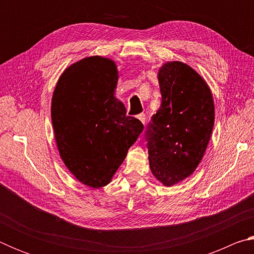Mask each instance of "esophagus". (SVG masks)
<instances>
[{
  "mask_svg": "<svg viewBox=\"0 0 254 254\" xmlns=\"http://www.w3.org/2000/svg\"><path fill=\"white\" fill-rule=\"evenodd\" d=\"M137 119H139L140 120V121L141 122H142L143 124L145 123V114L144 113H141V114H139V115H137V117H136Z\"/></svg>",
  "mask_w": 254,
  "mask_h": 254,
  "instance_id": "1",
  "label": "esophagus"
}]
</instances>
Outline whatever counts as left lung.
Here are the masks:
<instances>
[{
    "mask_svg": "<svg viewBox=\"0 0 254 254\" xmlns=\"http://www.w3.org/2000/svg\"><path fill=\"white\" fill-rule=\"evenodd\" d=\"M158 79L161 105L145 131L149 162L154 177L173 186L203 159L214 127V103L206 81L186 64H165Z\"/></svg>",
    "mask_w": 254,
    "mask_h": 254,
    "instance_id": "obj_1",
    "label": "left lung"
}]
</instances>
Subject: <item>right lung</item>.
<instances>
[{
  "label": "right lung",
  "instance_id": "add662e5",
  "mask_svg": "<svg viewBox=\"0 0 254 254\" xmlns=\"http://www.w3.org/2000/svg\"><path fill=\"white\" fill-rule=\"evenodd\" d=\"M118 78L111 59L84 58L63 72L51 102L60 157L79 182L93 188L111 182L143 130L114 97Z\"/></svg>",
  "mask_w": 254,
  "mask_h": 254
}]
</instances>
